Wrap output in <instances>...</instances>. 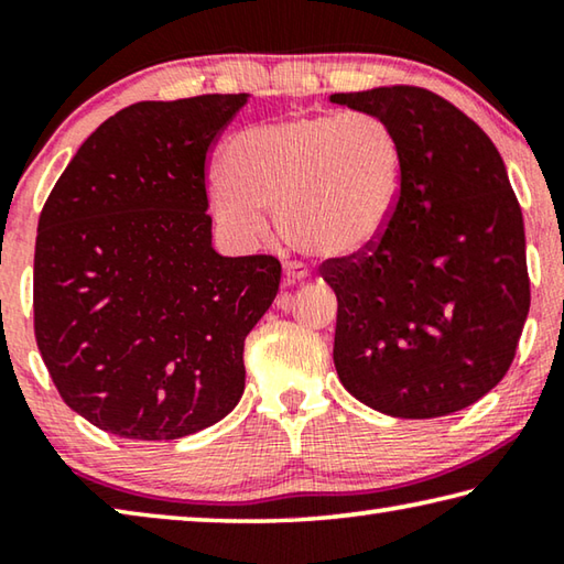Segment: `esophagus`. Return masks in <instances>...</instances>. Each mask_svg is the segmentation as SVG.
<instances>
[{"mask_svg":"<svg viewBox=\"0 0 564 564\" xmlns=\"http://www.w3.org/2000/svg\"><path fill=\"white\" fill-rule=\"evenodd\" d=\"M308 279V269H305L303 263H295V261H291V263H285L283 265V281L285 283H301V281H305Z\"/></svg>","mask_w":564,"mask_h":564,"instance_id":"obj_1","label":"esophagus"}]
</instances>
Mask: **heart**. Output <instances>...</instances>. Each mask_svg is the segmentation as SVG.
Returning <instances> with one entry per match:
<instances>
[{
  "label": "heart",
  "instance_id": "1",
  "mask_svg": "<svg viewBox=\"0 0 564 564\" xmlns=\"http://www.w3.org/2000/svg\"><path fill=\"white\" fill-rule=\"evenodd\" d=\"M212 188L218 221L243 241L281 236L305 256L350 261L373 251L405 194V151L388 119L370 111L303 113L238 131Z\"/></svg>",
  "mask_w": 564,
  "mask_h": 564
}]
</instances>
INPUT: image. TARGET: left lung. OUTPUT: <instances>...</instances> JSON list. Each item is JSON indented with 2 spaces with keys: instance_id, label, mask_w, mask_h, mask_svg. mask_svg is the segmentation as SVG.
Masks as SVG:
<instances>
[{
  "instance_id": "1",
  "label": "left lung",
  "mask_w": 564,
  "mask_h": 564,
  "mask_svg": "<svg viewBox=\"0 0 564 564\" xmlns=\"http://www.w3.org/2000/svg\"><path fill=\"white\" fill-rule=\"evenodd\" d=\"M333 104L388 119L405 194L373 251L323 261L343 388L393 417H441L500 383L530 311L524 224L500 151L437 94L378 87Z\"/></svg>"
}]
</instances>
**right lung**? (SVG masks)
I'll return each instance as SVG.
<instances>
[{
	"instance_id": "1",
	"label": "right lung",
	"mask_w": 564,
	"mask_h": 564,
	"mask_svg": "<svg viewBox=\"0 0 564 564\" xmlns=\"http://www.w3.org/2000/svg\"><path fill=\"white\" fill-rule=\"evenodd\" d=\"M248 94L139 101L76 151L42 208L34 336L74 413L176 441L243 395V340L281 283L273 256L212 246L206 156Z\"/></svg>"
}]
</instances>
